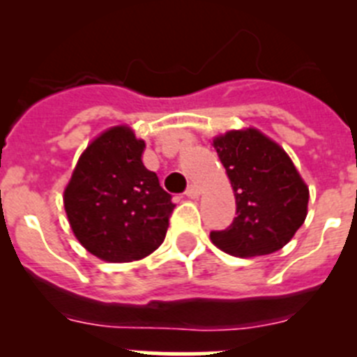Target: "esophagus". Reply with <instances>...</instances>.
<instances>
[{
    "mask_svg": "<svg viewBox=\"0 0 357 357\" xmlns=\"http://www.w3.org/2000/svg\"><path fill=\"white\" fill-rule=\"evenodd\" d=\"M198 195H200V189H198V185L191 184L188 189H185V197L188 198H198Z\"/></svg>",
    "mask_w": 357,
    "mask_h": 357,
    "instance_id": "obj_1",
    "label": "esophagus"
}]
</instances>
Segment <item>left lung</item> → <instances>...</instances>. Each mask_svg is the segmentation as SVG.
<instances>
[{
  "label": "left lung",
  "mask_w": 357,
  "mask_h": 357,
  "mask_svg": "<svg viewBox=\"0 0 357 357\" xmlns=\"http://www.w3.org/2000/svg\"><path fill=\"white\" fill-rule=\"evenodd\" d=\"M236 197V218L211 241L236 257L280 250L307 214L309 189L282 148L255 128L213 141Z\"/></svg>",
  "instance_id": "left-lung-1"
}]
</instances>
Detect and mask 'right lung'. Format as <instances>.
Segmentation results:
<instances>
[{"instance_id": "obj_1", "label": "right lung", "mask_w": 357, "mask_h": 357, "mask_svg": "<svg viewBox=\"0 0 357 357\" xmlns=\"http://www.w3.org/2000/svg\"><path fill=\"white\" fill-rule=\"evenodd\" d=\"M144 141L128 127L103 132L78 159L64 191L69 225L84 248L110 263L143 259L160 247L175 204L144 168Z\"/></svg>"}]
</instances>
